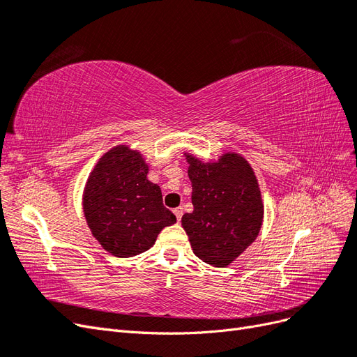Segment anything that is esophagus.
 <instances>
[{
    "instance_id": "esophagus-1",
    "label": "esophagus",
    "mask_w": 357,
    "mask_h": 357,
    "mask_svg": "<svg viewBox=\"0 0 357 357\" xmlns=\"http://www.w3.org/2000/svg\"><path fill=\"white\" fill-rule=\"evenodd\" d=\"M174 214H176L177 220L180 222V220H181V215H183V208H181V207H177V208H174Z\"/></svg>"
}]
</instances>
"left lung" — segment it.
I'll list each match as a JSON object with an SVG mask.
<instances>
[{
	"instance_id": "obj_1",
	"label": "left lung",
	"mask_w": 357,
	"mask_h": 357,
	"mask_svg": "<svg viewBox=\"0 0 357 357\" xmlns=\"http://www.w3.org/2000/svg\"><path fill=\"white\" fill-rule=\"evenodd\" d=\"M193 211L183 214L192 250L213 266L235 261L259 235L264 204L255 172L236 153L204 164L186 155Z\"/></svg>"
}]
</instances>
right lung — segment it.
I'll return each mask as SVG.
<instances>
[{
	"label": "right lung",
	"instance_id": "right-lung-1",
	"mask_svg": "<svg viewBox=\"0 0 357 357\" xmlns=\"http://www.w3.org/2000/svg\"><path fill=\"white\" fill-rule=\"evenodd\" d=\"M149 167L126 146L109 150L95 165L83 192L92 235L107 252L131 257L149 250L176 215L162 202L160 188L147 180Z\"/></svg>",
	"mask_w": 357,
	"mask_h": 357
}]
</instances>
